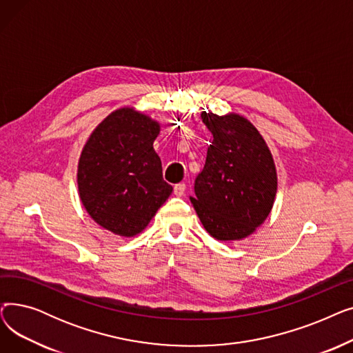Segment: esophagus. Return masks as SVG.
<instances>
[{
  "label": "esophagus",
  "instance_id": "obj_1",
  "mask_svg": "<svg viewBox=\"0 0 353 353\" xmlns=\"http://www.w3.org/2000/svg\"><path fill=\"white\" fill-rule=\"evenodd\" d=\"M184 192H186V184H184V183L176 184V186H174V194L177 197H181L184 194Z\"/></svg>",
  "mask_w": 353,
  "mask_h": 353
}]
</instances>
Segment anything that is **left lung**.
Wrapping results in <instances>:
<instances>
[{
  "instance_id": "8db88e82",
  "label": "left lung",
  "mask_w": 353,
  "mask_h": 353,
  "mask_svg": "<svg viewBox=\"0 0 353 353\" xmlns=\"http://www.w3.org/2000/svg\"><path fill=\"white\" fill-rule=\"evenodd\" d=\"M201 120L213 140L190 201L212 237L220 242L242 240L272 212L277 192L273 156L262 134L243 116L203 111Z\"/></svg>"
}]
</instances>
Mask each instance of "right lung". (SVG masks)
Listing matches in <instances>:
<instances>
[{"label": "right lung", "mask_w": 353, "mask_h": 353, "mask_svg": "<svg viewBox=\"0 0 353 353\" xmlns=\"http://www.w3.org/2000/svg\"><path fill=\"white\" fill-rule=\"evenodd\" d=\"M159 121L133 107L110 113L79 160V196L90 217L123 237L143 232L173 192L153 148Z\"/></svg>", "instance_id": "1"}]
</instances>
